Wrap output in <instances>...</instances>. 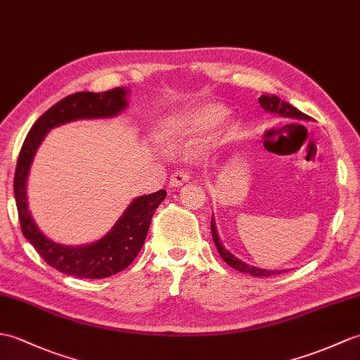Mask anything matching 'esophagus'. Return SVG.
I'll return each instance as SVG.
<instances>
[{
	"label": "esophagus",
	"mask_w": 360,
	"mask_h": 360,
	"mask_svg": "<svg viewBox=\"0 0 360 360\" xmlns=\"http://www.w3.org/2000/svg\"><path fill=\"white\" fill-rule=\"evenodd\" d=\"M188 179H190L188 173L178 170V172H174L172 176H170V186L172 187H181V186H184V184H187Z\"/></svg>",
	"instance_id": "obj_1"
}]
</instances>
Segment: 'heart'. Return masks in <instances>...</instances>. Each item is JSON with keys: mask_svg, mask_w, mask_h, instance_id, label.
Here are the masks:
<instances>
[{"mask_svg": "<svg viewBox=\"0 0 360 360\" xmlns=\"http://www.w3.org/2000/svg\"><path fill=\"white\" fill-rule=\"evenodd\" d=\"M227 118V108L216 103L200 104L187 115L164 124L160 138L164 142H193L204 138Z\"/></svg>", "mask_w": 360, "mask_h": 360, "instance_id": "heart-1", "label": "heart"}]
</instances>
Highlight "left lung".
<instances>
[{
	"instance_id": "obj_1",
	"label": "left lung",
	"mask_w": 360,
	"mask_h": 360,
	"mask_svg": "<svg viewBox=\"0 0 360 360\" xmlns=\"http://www.w3.org/2000/svg\"><path fill=\"white\" fill-rule=\"evenodd\" d=\"M259 104L262 105V108H264L265 112L276 113V115H279V116H283V118H293V120H302V121L311 120L310 116L302 113L300 110H297L296 107L288 104L287 101H281L279 96L262 95L261 98H259ZM212 236H213L214 245H216V248H218L221 257L231 266V269H235V270H238L240 273H247V274L256 276V278H264V276H266V278H269V276L283 273V271H273V270L257 269V266H253V265H248L245 262H242L240 259H238L235 255H231L229 250L222 245V242L219 240L218 230H216V224H214L213 218H212Z\"/></svg>"
}]
</instances>
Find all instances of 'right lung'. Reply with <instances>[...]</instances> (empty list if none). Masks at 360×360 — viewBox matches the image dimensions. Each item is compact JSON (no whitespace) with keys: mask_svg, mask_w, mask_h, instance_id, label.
Segmentation results:
<instances>
[{"mask_svg":"<svg viewBox=\"0 0 360 360\" xmlns=\"http://www.w3.org/2000/svg\"><path fill=\"white\" fill-rule=\"evenodd\" d=\"M127 89L116 87L101 94L78 91L65 96L39 116L21 147L15 170L13 191L22 235L50 266L64 274L84 279H103L127 269L144 245L155 210L165 199V190L133 199L107 235L96 242L79 247L63 245L49 239L38 229L29 212L26 193L29 170L33 156L47 133L58 125L77 120L113 118L127 107Z\"/></svg>","mask_w":360,"mask_h":360,"instance_id":"obj_1","label":"right lung"}]
</instances>
